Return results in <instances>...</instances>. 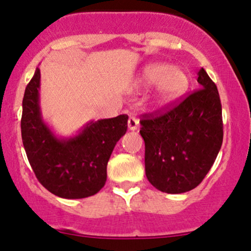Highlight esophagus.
I'll return each instance as SVG.
<instances>
[{
	"label": "esophagus",
	"mask_w": 251,
	"mask_h": 251,
	"mask_svg": "<svg viewBox=\"0 0 251 251\" xmlns=\"http://www.w3.org/2000/svg\"><path fill=\"white\" fill-rule=\"evenodd\" d=\"M127 126H128L129 131H135V129L138 128V126H139V120L134 117H129V119L127 122Z\"/></svg>",
	"instance_id": "obj_1"
}]
</instances>
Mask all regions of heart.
Listing matches in <instances>:
<instances>
[{"instance_id":"obj_1","label":"heart","mask_w":251,"mask_h":251,"mask_svg":"<svg viewBox=\"0 0 251 251\" xmlns=\"http://www.w3.org/2000/svg\"><path fill=\"white\" fill-rule=\"evenodd\" d=\"M139 87L155 86V100L159 105L174 102L186 93L190 77L183 68L166 63H151L144 68L138 80Z\"/></svg>"}]
</instances>
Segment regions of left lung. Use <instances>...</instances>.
<instances>
[{
  "label": "left lung",
  "instance_id": "left-lung-1",
  "mask_svg": "<svg viewBox=\"0 0 251 251\" xmlns=\"http://www.w3.org/2000/svg\"><path fill=\"white\" fill-rule=\"evenodd\" d=\"M200 89L158 116H144L145 172L150 183L166 194H183L201 183L223 142L220 94L204 68Z\"/></svg>",
  "mask_w": 251,
  "mask_h": 251
}]
</instances>
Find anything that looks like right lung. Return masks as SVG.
<instances>
[{"mask_svg": "<svg viewBox=\"0 0 251 251\" xmlns=\"http://www.w3.org/2000/svg\"><path fill=\"white\" fill-rule=\"evenodd\" d=\"M40 77L36 68L22 101V142L31 169L57 197L77 200L96 195L105 185L108 159L126 133L128 117L89 122L73 137H56L42 119Z\"/></svg>", "mask_w": 251, "mask_h": 251, "instance_id": "1", "label": "right lung"}]
</instances>
